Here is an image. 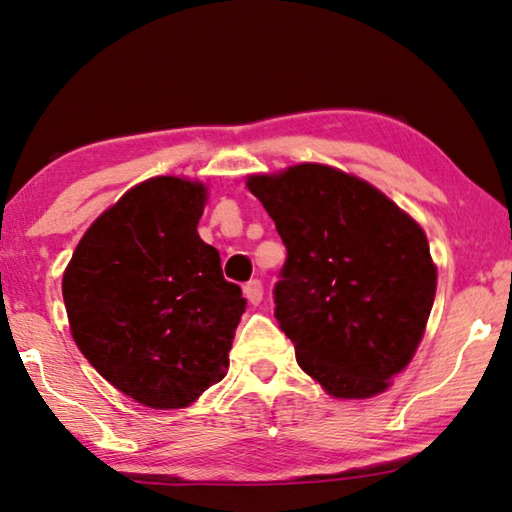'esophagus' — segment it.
I'll return each mask as SVG.
<instances>
[{
	"label": "esophagus",
	"instance_id": "34e87169",
	"mask_svg": "<svg viewBox=\"0 0 512 512\" xmlns=\"http://www.w3.org/2000/svg\"><path fill=\"white\" fill-rule=\"evenodd\" d=\"M244 296L248 298L250 305H259L264 296V284L262 280H250L244 284Z\"/></svg>",
	"mask_w": 512,
	"mask_h": 512
}]
</instances>
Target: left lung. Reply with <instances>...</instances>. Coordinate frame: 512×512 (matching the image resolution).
I'll use <instances>...</instances> for the list:
<instances>
[{"label": "left lung", "mask_w": 512, "mask_h": 512, "mask_svg": "<svg viewBox=\"0 0 512 512\" xmlns=\"http://www.w3.org/2000/svg\"><path fill=\"white\" fill-rule=\"evenodd\" d=\"M248 189L287 248L273 300L300 368L334 397L386 391L436 298L420 225L379 189L325 164L253 176Z\"/></svg>", "instance_id": "1"}]
</instances>
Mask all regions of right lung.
<instances>
[{
  "label": "right lung",
  "mask_w": 512,
  "mask_h": 512,
  "mask_svg": "<svg viewBox=\"0 0 512 512\" xmlns=\"http://www.w3.org/2000/svg\"><path fill=\"white\" fill-rule=\"evenodd\" d=\"M205 187L158 176L103 212L76 246L63 300L83 357L151 409L219 384L246 311L219 250L198 237Z\"/></svg>",
  "instance_id": "add662e5"
}]
</instances>
